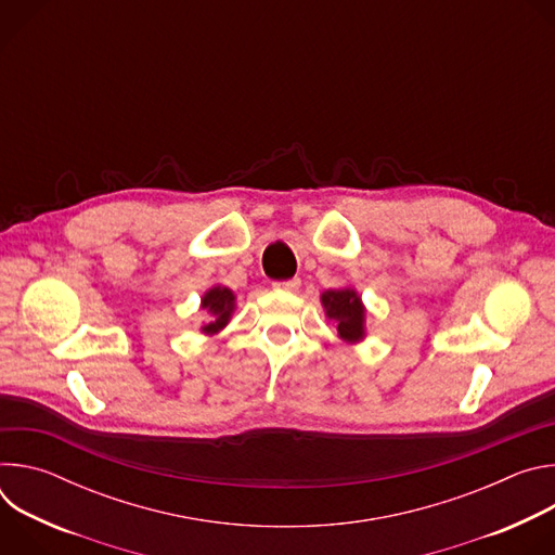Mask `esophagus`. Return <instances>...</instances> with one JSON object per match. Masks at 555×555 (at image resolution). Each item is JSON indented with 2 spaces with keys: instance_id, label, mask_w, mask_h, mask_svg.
Returning <instances> with one entry per match:
<instances>
[{
  "instance_id": "1",
  "label": "esophagus",
  "mask_w": 555,
  "mask_h": 555,
  "mask_svg": "<svg viewBox=\"0 0 555 555\" xmlns=\"http://www.w3.org/2000/svg\"><path fill=\"white\" fill-rule=\"evenodd\" d=\"M300 287V279H289V281H276L274 289H283V292H296Z\"/></svg>"
}]
</instances>
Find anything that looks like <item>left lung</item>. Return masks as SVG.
I'll return each instance as SVG.
<instances>
[{
	"mask_svg": "<svg viewBox=\"0 0 555 555\" xmlns=\"http://www.w3.org/2000/svg\"><path fill=\"white\" fill-rule=\"evenodd\" d=\"M321 302L325 307L327 319L336 323L338 336L353 345L360 343L366 332H364V305L358 296L356 289L343 287V289H327L321 296Z\"/></svg>",
	"mask_w": 555,
	"mask_h": 555,
	"instance_id": "8db88e82",
	"label": "left lung"
}]
</instances>
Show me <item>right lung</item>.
Here are the masks:
<instances>
[{"instance_id":"right-lung-1","label":"right lung","mask_w":555,"mask_h":555,"mask_svg":"<svg viewBox=\"0 0 555 555\" xmlns=\"http://www.w3.org/2000/svg\"><path fill=\"white\" fill-rule=\"evenodd\" d=\"M202 309H206L210 313V321L202 327V334L212 336V334L221 332L228 325L230 315L234 311V294H232V289H228L223 285L210 287L202 296Z\"/></svg>"}]
</instances>
